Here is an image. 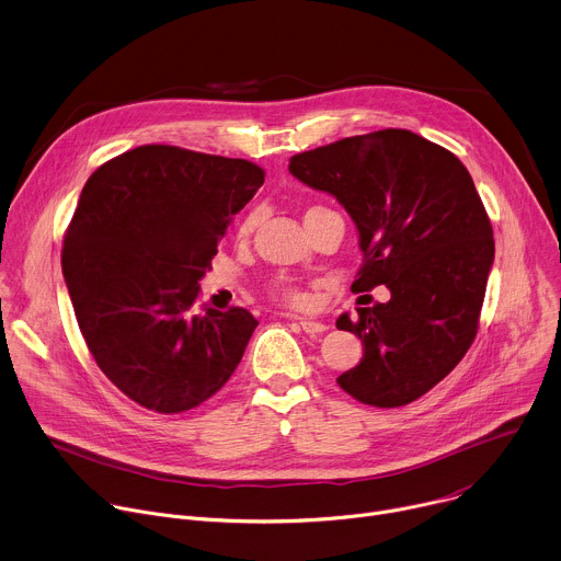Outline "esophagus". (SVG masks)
I'll return each mask as SVG.
<instances>
[{
  "label": "esophagus",
  "instance_id": "obj_1",
  "mask_svg": "<svg viewBox=\"0 0 561 561\" xmlns=\"http://www.w3.org/2000/svg\"><path fill=\"white\" fill-rule=\"evenodd\" d=\"M293 319H297V324H299L301 331L308 333V335H322V333L329 329V327L322 324V322H314V319H306V317H293Z\"/></svg>",
  "mask_w": 561,
  "mask_h": 561
}]
</instances>
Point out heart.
<instances>
[{"instance_id":"b5f03b06","label":"heart","mask_w":561,"mask_h":561,"mask_svg":"<svg viewBox=\"0 0 561 561\" xmlns=\"http://www.w3.org/2000/svg\"><path fill=\"white\" fill-rule=\"evenodd\" d=\"M249 226L251 224H247L244 226V230H249ZM282 299H286L288 304H304L306 301V295L301 293V288H297L295 284H288V282H279V284H275V288H273Z\"/></svg>"}]
</instances>
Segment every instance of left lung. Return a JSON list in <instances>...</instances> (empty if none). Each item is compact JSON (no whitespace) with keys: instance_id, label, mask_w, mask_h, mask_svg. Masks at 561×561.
<instances>
[{"instance_id":"left-lung-1","label":"left lung","mask_w":561,"mask_h":561,"mask_svg":"<svg viewBox=\"0 0 561 561\" xmlns=\"http://www.w3.org/2000/svg\"><path fill=\"white\" fill-rule=\"evenodd\" d=\"M288 171L353 217L364 264L353 293L390 299L340 314L362 362L337 383L357 402L394 409L439 383L470 348L495 260L493 226L459 159L404 128L355 135L290 157Z\"/></svg>"}]
</instances>
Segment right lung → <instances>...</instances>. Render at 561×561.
Masks as SVG:
<instances>
[{"label": "right lung", "mask_w": 561, "mask_h": 561, "mask_svg": "<svg viewBox=\"0 0 561 561\" xmlns=\"http://www.w3.org/2000/svg\"><path fill=\"white\" fill-rule=\"evenodd\" d=\"M262 184L247 159L146 144L102 164L79 195L64 279L98 366L139 407L191 411L242 362L257 319L195 301L232 215Z\"/></svg>", "instance_id": "obj_1"}]
</instances>
